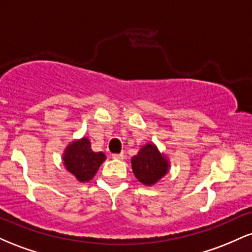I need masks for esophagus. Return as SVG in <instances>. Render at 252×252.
<instances>
[{
  "instance_id": "34e87169",
  "label": "esophagus",
  "mask_w": 252,
  "mask_h": 252,
  "mask_svg": "<svg viewBox=\"0 0 252 252\" xmlns=\"http://www.w3.org/2000/svg\"><path fill=\"white\" fill-rule=\"evenodd\" d=\"M112 158H115V160H122L124 158V154L123 153H120V154H112Z\"/></svg>"
}]
</instances>
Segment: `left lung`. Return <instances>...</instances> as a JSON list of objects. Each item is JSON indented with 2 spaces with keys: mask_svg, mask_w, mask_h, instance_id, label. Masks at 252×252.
Listing matches in <instances>:
<instances>
[{
  "mask_svg": "<svg viewBox=\"0 0 252 252\" xmlns=\"http://www.w3.org/2000/svg\"><path fill=\"white\" fill-rule=\"evenodd\" d=\"M169 161L154 143H146L137 155L132 156L131 168L138 181L153 186L169 172Z\"/></svg>",
  "mask_w": 252,
  "mask_h": 252,
  "instance_id": "1",
  "label": "left lung"
}]
</instances>
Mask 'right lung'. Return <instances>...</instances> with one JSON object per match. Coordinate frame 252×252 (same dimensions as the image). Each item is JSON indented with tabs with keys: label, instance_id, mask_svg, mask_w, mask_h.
I'll return each mask as SVG.
<instances>
[{
	"label": "right lung",
	"instance_id": "right-lung-1",
	"mask_svg": "<svg viewBox=\"0 0 252 252\" xmlns=\"http://www.w3.org/2000/svg\"><path fill=\"white\" fill-rule=\"evenodd\" d=\"M106 156L104 153H94L88 137L74 140L66 147L63 155L65 168L80 182H88L94 178Z\"/></svg>",
	"mask_w": 252,
	"mask_h": 252
}]
</instances>
